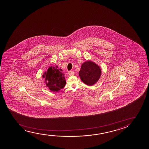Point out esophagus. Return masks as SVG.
<instances>
[{"instance_id": "esophagus-1", "label": "esophagus", "mask_w": 149, "mask_h": 149, "mask_svg": "<svg viewBox=\"0 0 149 149\" xmlns=\"http://www.w3.org/2000/svg\"><path fill=\"white\" fill-rule=\"evenodd\" d=\"M74 74V72L73 71H70L68 72V75L69 76L73 75Z\"/></svg>"}]
</instances>
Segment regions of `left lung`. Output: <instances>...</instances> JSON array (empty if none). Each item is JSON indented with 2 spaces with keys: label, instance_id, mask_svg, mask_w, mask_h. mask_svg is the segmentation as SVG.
<instances>
[{
  "label": "left lung",
  "instance_id": "left-lung-1",
  "mask_svg": "<svg viewBox=\"0 0 149 149\" xmlns=\"http://www.w3.org/2000/svg\"><path fill=\"white\" fill-rule=\"evenodd\" d=\"M101 70L97 64L86 61L81 65L79 75L82 81L88 86H93L100 78Z\"/></svg>",
  "mask_w": 149,
  "mask_h": 149
}]
</instances>
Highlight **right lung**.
<instances>
[{
    "label": "right lung",
    "instance_id": "1",
    "mask_svg": "<svg viewBox=\"0 0 149 149\" xmlns=\"http://www.w3.org/2000/svg\"><path fill=\"white\" fill-rule=\"evenodd\" d=\"M43 77L45 78V83L49 90L53 92H58L64 88L66 84L64 74L62 73L61 69H58V67H50L45 72Z\"/></svg>",
    "mask_w": 149,
    "mask_h": 149
}]
</instances>
